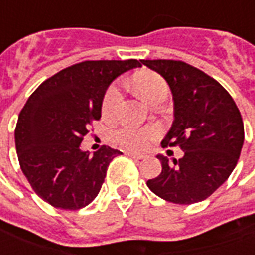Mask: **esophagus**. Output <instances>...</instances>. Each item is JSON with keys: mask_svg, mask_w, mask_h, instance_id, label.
Wrapping results in <instances>:
<instances>
[{"mask_svg": "<svg viewBox=\"0 0 255 255\" xmlns=\"http://www.w3.org/2000/svg\"><path fill=\"white\" fill-rule=\"evenodd\" d=\"M126 154H128L129 157H132L135 160H143L144 155L142 154H138V153H133V151H126Z\"/></svg>", "mask_w": 255, "mask_h": 255, "instance_id": "34e87169", "label": "esophagus"}]
</instances>
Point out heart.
<instances>
[{"label":"heart","mask_w":255,"mask_h":255,"mask_svg":"<svg viewBox=\"0 0 255 255\" xmlns=\"http://www.w3.org/2000/svg\"><path fill=\"white\" fill-rule=\"evenodd\" d=\"M133 86L138 90L140 97L150 105L162 93L168 91L165 80L158 73L143 71L135 75ZM122 90L117 84H112L106 90L104 100H102V113L105 116H113L117 106L122 101ZM160 136V128L157 127H133V126H124L113 132L115 142L126 149L133 151H142L147 149L149 144Z\"/></svg>","instance_id":"1"}]
</instances>
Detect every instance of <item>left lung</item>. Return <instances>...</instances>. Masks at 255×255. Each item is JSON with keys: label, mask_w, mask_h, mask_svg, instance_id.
Returning a JSON list of instances; mask_svg holds the SVG:
<instances>
[{"label": "left lung", "mask_w": 255, "mask_h": 255, "mask_svg": "<svg viewBox=\"0 0 255 255\" xmlns=\"http://www.w3.org/2000/svg\"><path fill=\"white\" fill-rule=\"evenodd\" d=\"M165 79L173 97L175 120L162 147L184 151L172 162L157 155L162 171L147 187L168 202H201L235 169L245 128L235 101L221 84L190 64L175 60H140Z\"/></svg>", "instance_id": "1"}]
</instances>
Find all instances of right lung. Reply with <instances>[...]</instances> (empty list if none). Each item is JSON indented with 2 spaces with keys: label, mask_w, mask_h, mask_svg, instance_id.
Listing matches in <instances>:
<instances>
[{
  "label": "right lung",
  "mask_w": 255,
  "mask_h": 255,
  "mask_svg": "<svg viewBox=\"0 0 255 255\" xmlns=\"http://www.w3.org/2000/svg\"><path fill=\"white\" fill-rule=\"evenodd\" d=\"M138 60L83 61L46 79L19 115L14 143L20 168L39 197L57 209L78 210L94 201L111 161L122 151L80 149L89 126L101 119L106 89Z\"/></svg>",
  "instance_id": "add662e5"
}]
</instances>
